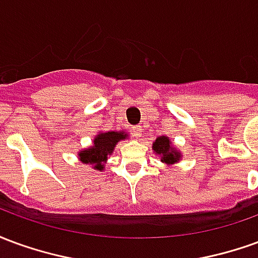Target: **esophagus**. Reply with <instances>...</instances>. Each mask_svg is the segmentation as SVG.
<instances>
[{"instance_id": "obj_1", "label": "esophagus", "mask_w": 258, "mask_h": 258, "mask_svg": "<svg viewBox=\"0 0 258 258\" xmlns=\"http://www.w3.org/2000/svg\"><path fill=\"white\" fill-rule=\"evenodd\" d=\"M133 134H134V137H137V138H140L141 135H142V127H141V125H134V127H133Z\"/></svg>"}]
</instances>
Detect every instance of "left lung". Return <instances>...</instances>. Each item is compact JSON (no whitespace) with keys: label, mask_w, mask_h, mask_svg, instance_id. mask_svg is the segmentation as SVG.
Masks as SVG:
<instances>
[{"label":"left lung","mask_w":258,"mask_h":258,"mask_svg":"<svg viewBox=\"0 0 258 258\" xmlns=\"http://www.w3.org/2000/svg\"><path fill=\"white\" fill-rule=\"evenodd\" d=\"M153 151L156 152L157 155H162V162L166 164H173L179 160V153L170 146V140L167 137L156 138V141L153 142Z\"/></svg>","instance_id":"1"}]
</instances>
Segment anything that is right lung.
<instances>
[{"mask_svg":"<svg viewBox=\"0 0 258 258\" xmlns=\"http://www.w3.org/2000/svg\"><path fill=\"white\" fill-rule=\"evenodd\" d=\"M127 135L117 131H109L96 135L94 145L90 149L80 152V160L85 164H92L96 170H103V162L107 160V155H110L114 146L120 140H125Z\"/></svg>","mask_w":258,"mask_h":258,"instance_id":"add662e5","label":"right lung"}]
</instances>
